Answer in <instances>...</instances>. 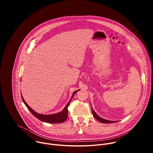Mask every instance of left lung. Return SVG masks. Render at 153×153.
Wrapping results in <instances>:
<instances>
[{"mask_svg":"<svg viewBox=\"0 0 153 153\" xmlns=\"http://www.w3.org/2000/svg\"><path fill=\"white\" fill-rule=\"evenodd\" d=\"M91 110H92V113H93V116L94 117L95 119H96L98 121H99L101 123H114V122H117V121H111V120H106V119H103L102 117H100L99 116H98L96 112L93 110V109L92 108V106H91Z\"/></svg>","mask_w":153,"mask_h":153,"instance_id":"left-lung-1","label":"left lung"}]
</instances>
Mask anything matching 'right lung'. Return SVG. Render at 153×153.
Returning <instances> with one entry per match:
<instances>
[{
    "label": "right lung",
    "mask_w": 153,
    "mask_h": 153,
    "mask_svg": "<svg viewBox=\"0 0 153 153\" xmlns=\"http://www.w3.org/2000/svg\"><path fill=\"white\" fill-rule=\"evenodd\" d=\"M79 90H76V91L73 92L71 99L69 100V102L67 103V104L66 105V106H65V107L63 108V110L62 111H60L59 113H57L52 114H42L37 113L34 110H33L31 108H30L29 106V105L26 103V102L25 101V100L24 99V98L22 97V95L21 94V96H22V100H23V102L26 105V106L27 107V108L28 109L29 111L37 119H38L39 120H40L41 121H43L44 122H47V123H62V122H65V120H67V117H68V106L73 96L74 95V94Z\"/></svg>",
    "instance_id": "add662e5"
}]
</instances>
